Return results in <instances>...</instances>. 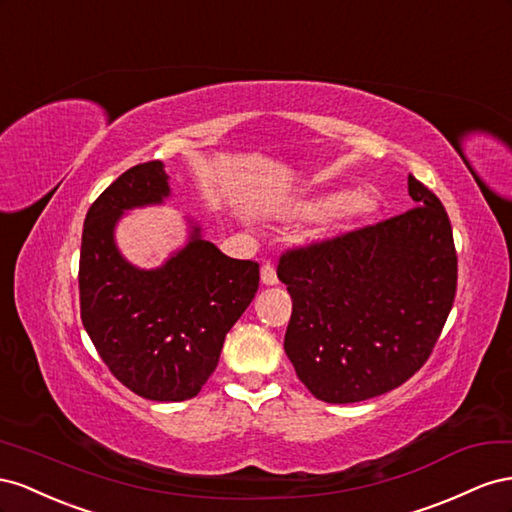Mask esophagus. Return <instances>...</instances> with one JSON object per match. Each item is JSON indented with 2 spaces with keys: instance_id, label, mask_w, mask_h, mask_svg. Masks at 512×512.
<instances>
[{
  "instance_id": "1",
  "label": "esophagus",
  "mask_w": 512,
  "mask_h": 512,
  "mask_svg": "<svg viewBox=\"0 0 512 512\" xmlns=\"http://www.w3.org/2000/svg\"><path fill=\"white\" fill-rule=\"evenodd\" d=\"M261 283L264 285H276L279 279H276V268L272 264L261 266Z\"/></svg>"
}]
</instances>
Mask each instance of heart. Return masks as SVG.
Returning a JSON list of instances; mask_svg holds the SVG:
<instances>
[{"mask_svg": "<svg viewBox=\"0 0 512 512\" xmlns=\"http://www.w3.org/2000/svg\"><path fill=\"white\" fill-rule=\"evenodd\" d=\"M373 210H375V197L369 191H362V188L349 193L337 191V193L321 195L302 208V212L311 218L332 214L337 221H343V223L369 216Z\"/></svg>", "mask_w": 512, "mask_h": 512, "instance_id": "b5f03b06", "label": "heart"}]
</instances>
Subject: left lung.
<instances>
[{"label": "left lung", "mask_w": 512, "mask_h": 512, "mask_svg": "<svg viewBox=\"0 0 512 512\" xmlns=\"http://www.w3.org/2000/svg\"><path fill=\"white\" fill-rule=\"evenodd\" d=\"M412 210L281 255L294 302L285 354L319 401L358 403L407 382L431 356L457 291L448 214L407 178Z\"/></svg>", "instance_id": "left-lung-1"}]
</instances>
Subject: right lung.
<instances>
[{
	"instance_id": "right-lung-1",
	"label": "right lung",
	"mask_w": 512,
	"mask_h": 512,
	"mask_svg": "<svg viewBox=\"0 0 512 512\" xmlns=\"http://www.w3.org/2000/svg\"><path fill=\"white\" fill-rule=\"evenodd\" d=\"M169 197L160 160L124 171L87 210L79 259V300L85 332L120 382L150 401L197 397L214 373L227 332L259 287V264L231 259L201 238L163 266L143 270L115 244L126 210L158 206Z\"/></svg>"
}]
</instances>
